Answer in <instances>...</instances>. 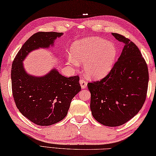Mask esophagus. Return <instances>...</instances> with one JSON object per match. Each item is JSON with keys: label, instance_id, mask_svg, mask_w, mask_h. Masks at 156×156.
Returning a JSON list of instances; mask_svg holds the SVG:
<instances>
[{"label": "esophagus", "instance_id": "34e87169", "mask_svg": "<svg viewBox=\"0 0 156 156\" xmlns=\"http://www.w3.org/2000/svg\"><path fill=\"white\" fill-rule=\"evenodd\" d=\"M80 83L81 88H86V86H87V82H86V80L83 78H81Z\"/></svg>", "mask_w": 156, "mask_h": 156}]
</instances>
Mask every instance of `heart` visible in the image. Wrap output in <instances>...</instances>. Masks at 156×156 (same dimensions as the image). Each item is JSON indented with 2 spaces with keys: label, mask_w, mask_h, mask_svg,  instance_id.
<instances>
[{
  "label": "heart",
  "mask_w": 156,
  "mask_h": 156,
  "mask_svg": "<svg viewBox=\"0 0 156 156\" xmlns=\"http://www.w3.org/2000/svg\"><path fill=\"white\" fill-rule=\"evenodd\" d=\"M69 62L73 66L85 63L84 69L91 78L99 80L111 71L117 55L113 43L98 38H88L74 43L71 46Z\"/></svg>",
  "instance_id": "b5f03b06"
}]
</instances>
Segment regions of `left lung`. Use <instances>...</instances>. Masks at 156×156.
<instances>
[{"label": "left lung", "mask_w": 156, "mask_h": 156, "mask_svg": "<svg viewBox=\"0 0 156 156\" xmlns=\"http://www.w3.org/2000/svg\"><path fill=\"white\" fill-rule=\"evenodd\" d=\"M124 47L108 75L88 83L94 118L108 126H118L142 108L149 83L147 64L137 45L128 38L112 33Z\"/></svg>", "instance_id": "obj_1"}]
</instances>
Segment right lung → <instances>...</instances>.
<instances>
[{
  "label": "right lung",
  "instance_id": "add662e5",
  "mask_svg": "<svg viewBox=\"0 0 156 156\" xmlns=\"http://www.w3.org/2000/svg\"><path fill=\"white\" fill-rule=\"evenodd\" d=\"M61 32H39L27 40L12 66V95L17 108L23 116L39 126L60 122L68 113L73 98L81 90L79 75L66 77L52 70L42 77L28 75L22 61L32 50L48 48Z\"/></svg>",
  "mask_w": 156,
  "mask_h": 156
}]
</instances>
